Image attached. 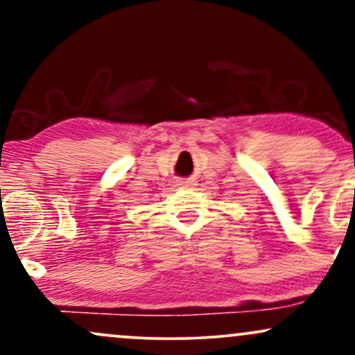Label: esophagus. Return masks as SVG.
<instances>
[{
	"instance_id": "34e87169",
	"label": "esophagus",
	"mask_w": 355,
	"mask_h": 355,
	"mask_svg": "<svg viewBox=\"0 0 355 355\" xmlns=\"http://www.w3.org/2000/svg\"><path fill=\"white\" fill-rule=\"evenodd\" d=\"M177 185L182 187V189H187V187L195 185L193 178H182V180H177Z\"/></svg>"
}]
</instances>
